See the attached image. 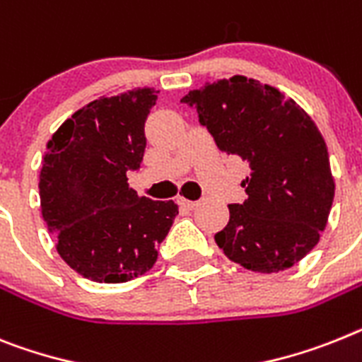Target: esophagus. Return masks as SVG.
<instances>
[{"label": "esophagus", "mask_w": 362, "mask_h": 362, "mask_svg": "<svg viewBox=\"0 0 362 362\" xmlns=\"http://www.w3.org/2000/svg\"><path fill=\"white\" fill-rule=\"evenodd\" d=\"M177 203L181 206H183V209H187V211H194V209H196V206L199 205V203H197V202H188V199H183V197H179Z\"/></svg>", "instance_id": "obj_1"}]
</instances>
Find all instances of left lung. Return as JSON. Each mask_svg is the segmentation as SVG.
Returning <instances> with one entry per match:
<instances>
[{
  "mask_svg": "<svg viewBox=\"0 0 362 362\" xmlns=\"http://www.w3.org/2000/svg\"><path fill=\"white\" fill-rule=\"evenodd\" d=\"M181 102L197 111L219 150L251 168L242 181L247 199L228 205L227 227L214 236L219 249L255 273L293 267L319 243L335 194L319 128L293 98L240 75Z\"/></svg>",
  "mask_w": 362,
  "mask_h": 362,
  "instance_id": "obj_1",
  "label": "left lung"
}]
</instances>
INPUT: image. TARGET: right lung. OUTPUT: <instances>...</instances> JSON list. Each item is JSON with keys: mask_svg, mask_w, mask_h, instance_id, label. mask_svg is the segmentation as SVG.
<instances>
[{"mask_svg": "<svg viewBox=\"0 0 362 362\" xmlns=\"http://www.w3.org/2000/svg\"><path fill=\"white\" fill-rule=\"evenodd\" d=\"M150 88L102 97L75 111L47 143L40 203L57 251L93 282L120 284L153 267L177 216L174 202L139 197L128 172L141 168Z\"/></svg>", "mask_w": 362, "mask_h": 362, "instance_id": "obj_1", "label": "right lung"}]
</instances>
